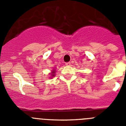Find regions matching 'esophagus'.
I'll return each mask as SVG.
<instances>
[{"mask_svg":"<svg viewBox=\"0 0 126 126\" xmlns=\"http://www.w3.org/2000/svg\"><path fill=\"white\" fill-rule=\"evenodd\" d=\"M65 65H71V62H66V63H65Z\"/></svg>","mask_w":126,"mask_h":126,"instance_id":"esophagus-1","label":"esophagus"}]
</instances>
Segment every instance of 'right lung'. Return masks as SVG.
<instances>
[{"label":"right lung","instance_id":"add662e5","mask_svg":"<svg viewBox=\"0 0 126 126\" xmlns=\"http://www.w3.org/2000/svg\"><path fill=\"white\" fill-rule=\"evenodd\" d=\"M55 73V71H52V76H54V73Z\"/></svg>","mask_w":126,"mask_h":126}]
</instances>
